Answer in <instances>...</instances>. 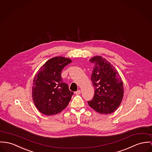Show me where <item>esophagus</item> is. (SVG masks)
Wrapping results in <instances>:
<instances>
[{
  "label": "esophagus",
  "instance_id": "esophagus-1",
  "mask_svg": "<svg viewBox=\"0 0 152 152\" xmlns=\"http://www.w3.org/2000/svg\"><path fill=\"white\" fill-rule=\"evenodd\" d=\"M81 93V91L80 90H77V91H76V92H75V94H76V95H79V94H80Z\"/></svg>",
  "mask_w": 152,
  "mask_h": 152
}]
</instances>
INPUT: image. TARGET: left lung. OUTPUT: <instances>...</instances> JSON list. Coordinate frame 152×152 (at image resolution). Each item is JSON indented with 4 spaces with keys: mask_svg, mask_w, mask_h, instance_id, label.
Here are the masks:
<instances>
[{
    "mask_svg": "<svg viewBox=\"0 0 152 152\" xmlns=\"http://www.w3.org/2000/svg\"><path fill=\"white\" fill-rule=\"evenodd\" d=\"M94 64L91 80L95 88L88 104L98 113L110 114L120 105L124 95L123 83L117 70L101 56L90 59Z\"/></svg>",
    "mask_w": 152,
    "mask_h": 152,
    "instance_id": "8db88e82",
    "label": "left lung"
}]
</instances>
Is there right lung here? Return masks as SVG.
<instances>
[{"instance_id":"1","label":"right lung","mask_w":152,"mask_h":152,"mask_svg":"<svg viewBox=\"0 0 152 152\" xmlns=\"http://www.w3.org/2000/svg\"><path fill=\"white\" fill-rule=\"evenodd\" d=\"M71 62L67 58L54 57L48 60L35 75L32 98L42 113L47 116L56 115L68 105L73 92L62 81L61 71Z\"/></svg>"}]
</instances>
